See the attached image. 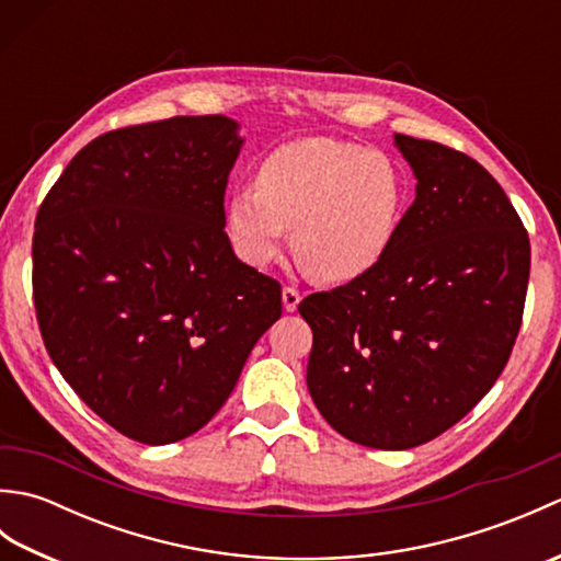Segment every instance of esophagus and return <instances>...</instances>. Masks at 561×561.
I'll list each match as a JSON object with an SVG mask.
<instances>
[{
	"label": "esophagus",
	"mask_w": 561,
	"mask_h": 561,
	"mask_svg": "<svg viewBox=\"0 0 561 561\" xmlns=\"http://www.w3.org/2000/svg\"><path fill=\"white\" fill-rule=\"evenodd\" d=\"M282 304H284V311L294 313L296 308H299V304H301V294H299V289H294V287H284V289H282Z\"/></svg>",
	"instance_id": "esophagus-1"
}]
</instances>
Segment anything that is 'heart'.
I'll use <instances>...</instances> for the list:
<instances>
[{"instance_id": "heart-1", "label": "heart", "mask_w": 561, "mask_h": 561, "mask_svg": "<svg viewBox=\"0 0 561 561\" xmlns=\"http://www.w3.org/2000/svg\"><path fill=\"white\" fill-rule=\"evenodd\" d=\"M408 209V178L386 151L301 137L270 151L255 185L238 187L226 229L248 265L267 267L289 241L308 272L352 282L380 265Z\"/></svg>"}]
</instances>
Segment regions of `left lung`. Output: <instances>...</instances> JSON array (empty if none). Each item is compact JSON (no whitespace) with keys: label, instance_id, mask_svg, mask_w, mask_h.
Instances as JSON below:
<instances>
[{"label":"left lung","instance_id":"obj_1","mask_svg":"<svg viewBox=\"0 0 561 561\" xmlns=\"http://www.w3.org/2000/svg\"><path fill=\"white\" fill-rule=\"evenodd\" d=\"M416 178L388 255L306 296V383L325 422L368 448L404 450L460 422L514 350L530 241L506 193L465 153L396 135Z\"/></svg>","mask_w":561,"mask_h":561}]
</instances>
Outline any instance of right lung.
I'll return each instance as SVG.
<instances>
[{
  "instance_id": "add662e5",
  "label": "right lung",
  "mask_w": 561,
  "mask_h": 561,
  "mask_svg": "<svg viewBox=\"0 0 561 561\" xmlns=\"http://www.w3.org/2000/svg\"><path fill=\"white\" fill-rule=\"evenodd\" d=\"M238 127L199 115L105 133L35 217L45 350L77 396L139 444L205 426L282 316L279 282L238 260L224 231Z\"/></svg>"
}]
</instances>
